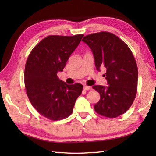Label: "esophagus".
Segmentation results:
<instances>
[{"mask_svg": "<svg viewBox=\"0 0 156 156\" xmlns=\"http://www.w3.org/2000/svg\"><path fill=\"white\" fill-rule=\"evenodd\" d=\"M83 89H84V90H89V89H91V87L87 86V85H84Z\"/></svg>", "mask_w": 156, "mask_h": 156, "instance_id": "1", "label": "esophagus"}]
</instances>
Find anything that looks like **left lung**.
<instances>
[{
	"instance_id": "8db88e82",
	"label": "left lung",
	"mask_w": 156,
	"mask_h": 156,
	"mask_svg": "<svg viewBox=\"0 0 156 156\" xmlns=\"http://www.w3.org/2000/svg\"><path fill=\"white\" fill-rule=\"evenodd\" d=\"M82 41L90 47L97 70L105 68L108 86L94 85L100 95L94 109L107 118H116L127 111L135 99L138 71L126 44L113 34L101 31L85 36Z\"/></svg>"
}]
</instances>
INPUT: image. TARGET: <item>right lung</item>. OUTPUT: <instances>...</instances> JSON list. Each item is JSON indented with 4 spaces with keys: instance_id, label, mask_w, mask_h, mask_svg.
Segmentation results:
<instances>
[{
    "instance_id": "obj_1",
    "label": "right lung",
    "mask_w": 156,
    "mask_h": 156,
    "mask_svg": "<svg viewBox=\"0 0 156 156\" xmlns=\"http://www.w3.org/2000/svg\"><path fill=\"white\" fill-rule=\"evenodd\" d=\"M83 36H49L36 44L27 58L25 69L27 95L37 112L51 120L72 114L83 91L81 84H66L57 73L62 72Z\"/></svg>"
}]
</instances>
